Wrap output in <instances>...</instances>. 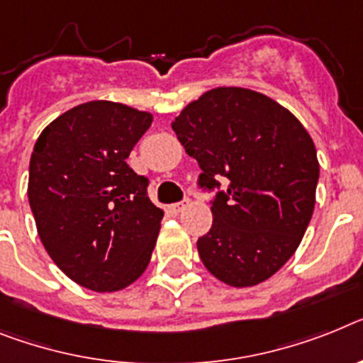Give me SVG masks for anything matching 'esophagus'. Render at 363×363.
<instances>
[{
  "mask_svg": "<svg viewBox=\"0 0 363 363\" xmlns=\"http://www.w3.org/2000/svg\"><path fill=\"white\" fill-rule=\"evenodd\" d=\"M188 203H190V201H188V199L179 201V203H173V205H169V210H172L173 214H179V212H182V210L186 208Z\"/></svg>",
  "mask_w": 363,
  "mask_h": 363,
  "instance_id": "34e87169",
  "label": "esophagus"
}]
</instances>
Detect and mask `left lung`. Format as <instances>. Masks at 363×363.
<instances>
[{
    "label": "left lung",
    "instance_id": "obj_1",
    "mask_svg": "<svg viewBox=\"0 0 363 363\" xmlns=\"http://www.w3.org/2000/svg\"><path fill=\"white\" fill-rule=\"evenodd\" d=\"M212 194V227L197 240L206 269L243 288L290 260L315 205V145L284 106L247 88H214L172 123ZM224 190H220V181Z\"/></svg>",
    "mask_w": 363,
    "mask_h": 363
}]
</instances>
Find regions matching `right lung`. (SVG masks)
I'll return each instance as SVG.
<instances>
[{
  "instance_id": "1",
  "label": "right lung",
  "mask_w": 363,
  "mask_h": 363,
  "mask_svg": "<svg viewBox=\"0 0 363 363\" xmlns=\"http://www.w3.org/2000/svg\"><path fill=\"white\" fill-rule=\"evenodd\" d=\"M153 118L121 103L64 112L36 140L29 205L45 251L77 284L121 290L147 267L164 212L127 157Z\"/></svg>"
}]
</instances>
